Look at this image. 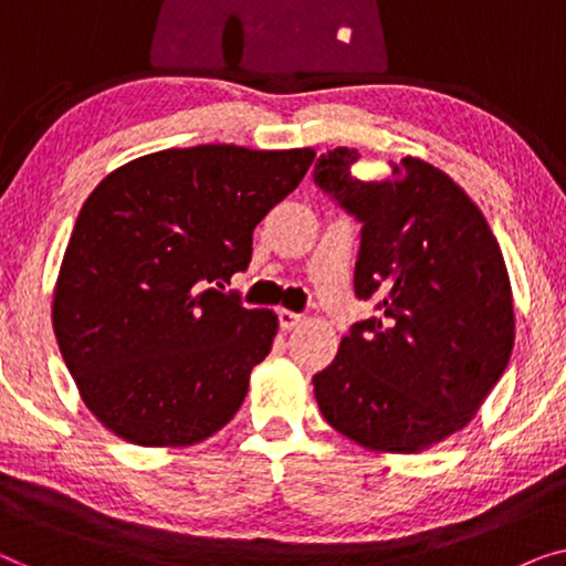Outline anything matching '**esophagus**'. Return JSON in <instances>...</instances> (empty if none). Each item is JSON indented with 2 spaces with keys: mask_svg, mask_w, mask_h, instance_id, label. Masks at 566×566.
<instances>
[{
  "mask_svg": "<svg viewBox=\"0 0 566 566\" xmlns=\"http://www.w3.org/2000/svg\"><path fill=\"white\" fill-rule=\"evenodd\" d=\"M277 322H281L283 329H296L301 322H304V314H296V312H289V308H281L277 312Z\"/></svg>",
  "mask_w": 566,
  "mask_h": 566,
  "instance_id": "esophagus-1",
  "label": "esophagus"
}]
</instances>
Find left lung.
<instances>
[{
    "label": "left lung",
    "instance_id": "obj_1",
    "mask_svg": "<svg viewBox=\"0 0 566 566\" xmlns=\"http://www.w3.org/2000/svg\"><path fill=\"white\" fill-rule=\"evenodd\" d=\"M358 149H332L314 182L363 223L358 298L381 316L353 324L319 370V412L376 453H422L467 428L505 374L515 343L505 258L474 200L417 157L394 177H355Z\"/></svg>",
    "mask_w": 566,
    "mask_h": 566
}]
</instances>
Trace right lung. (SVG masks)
<instances>
[{
    "label": "right lung",
    "mask_w": 566,
    "mask_h": 566,
    "mask_svg": "<svg viewBox=\"0 0 566 566\" xmlns=\"http://www.w3.org/2000/svg\"><path fill=\"white\" fill-rule=\"evenodd\" d=\"M314 157L234 144L165 149L90 192L51 319L82 401L107 430L134 446L185 448L237 415L277 316L244 308L223 283L250 265L254 227Z\"/></svg>",
    "instance_id": "obj_1"
}]
</instances>
